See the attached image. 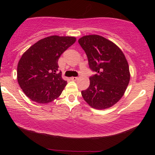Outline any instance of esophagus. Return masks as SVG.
I'll return each mask as SVG.
<instances>
[{"label": "esophagus", "mask_w": 155, "mask_h": 155, "mask_svg": "<svg viewBox=\"0 0 155 155\" xmlns=\"http://www.w3.org/2000/svg\"><path fill=\"white\" fill-rule=\"evenodd\" d=\"M78 77H71V80L72 81H77L78 79Z\"/></svg>", "instance_id": "1"}]
</instances>
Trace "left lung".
<instances>
[{
    "label": "left lung",
    "instance_id": "8db88e82",
    "mask_svg": "<svg viewBox=\"0 0 155 155\" xmlns=\"http://www.w3.org/2000/svg\"><path fill=\"white\" fill-rule=\"evenodd\" d=\"M78 43L86 53L89 68L97 74L81 94L94 108L104 109L116 104L129 83V68L123 52L113 42L99 35L84 36Z\"/></svg>",
    "mask_w": 155,
    "mask_h": 155
}]
</instances>
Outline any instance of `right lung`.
Returning <instances> with one entry per match:
<instances>
[{"mask_svg": "<svg viewBox=\"0 0 155 155\" xmlns=\"http://www.w3.org/2000/svg\"><path fill=\"white\" fill-rule=\"evenodd\" d=\"M76 38L51 36L38 41L20 59L17 80L25 94L32 101L48 103L58 98L67 85L58 71L61 55L73 45Z\"/></svg>", "mask_w": 155, "mask_h": 155, "instance_id": "1", "label": "right lung"}]
</instances>
